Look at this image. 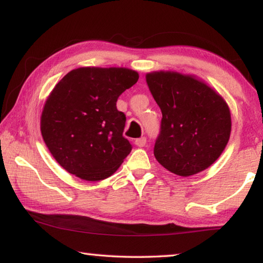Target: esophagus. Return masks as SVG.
<instances>
[{
    "mask_svg": "<svg viewBox=\"0 0 263 263\" xmlns=\"http://www.w3.org/2000/svg\"><path fill=\"white\" fill-rule=\"evenodd\" d=\"M135 142L138 147H144V146L146 145V142H147V140H146L145 137H141V138H139V139H137Z\"/></svg>",
    "mask_w": 263,
    "mask_h": 263,
    "instance_id": "obj_1",
    "label": "esophagus"
}]
</instances>
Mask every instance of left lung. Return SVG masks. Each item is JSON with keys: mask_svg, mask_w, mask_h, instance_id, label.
<instances>
[{"mask_svg": "<svg viewBox=\"0 0 263 263\" xmlns=\"http://www.w3.org/2000/svg\"><path fill=\"white\" fill-rule=\"evenodd\" d=\"M162 112L154 157L171 173L191 176L220 157L231 135V112L215 89L196 78L172 70L146 74Z\"/></svg>", "mask_w": 263, "mask_h": 263, "instance_id": "left-lung-1", "label": "left lung"}]
</instances>
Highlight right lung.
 Returning <instances> with one entry per match:
<instances>
[{"mask_svg":"<svg viewBox=\"0 0 263 263\" xmlns=\"http://www.w3.org/2000/svg\"><path fill=\"white\" fill-rule=\"evenodd\" d=\"M138 79L136 70L124 67H80L55 84L44 104L41 131L62 168L91 182L117 171L132 147L116 102Z\"/></svg>","mask_w":263,"mask_h":263,"instance_id":"obj_1","label":"right lung"}]
</instances>
